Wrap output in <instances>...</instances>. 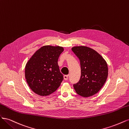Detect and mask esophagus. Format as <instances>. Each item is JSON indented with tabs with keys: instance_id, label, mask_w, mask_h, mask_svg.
Listing matches in <instances>:
<instances>
[{
	"instance_id": "1",
	"label": "esophagus",
	"mask_w": 129,
	"mask_h": 129,
	"mask_svg": "<svg viewBox=\"0 0 129 129\" xmlns=\"http://www.w3.org/2000/svg\"><path fill=\"white\" fill-rule=\"evenodd\" d=\"M63 78L64 80H67L68 79V75H65L63 76Z\"/></svg>"
}]
</instances>
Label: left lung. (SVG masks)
Returning <instances> with one entry per match:
<instances>
[{
	"mask_svg": "<svg viewBox=\"0 0 129 129\" xmlns=\"http://www.w3.org/2000/svg\"><path fill=\"white\" fill-rule=\"evenodd\" d=\"M72 51L79 58L81 76L73 85L78 95L84 97L91 96L98 92L106 82L108 68L106 61L95 50L86 46H75Z\"/></svg>",
	"mask_w": 129,
	"mask_h": 129,
	"instance_id": "1",
	"label": "left lung"
}]
</instances>
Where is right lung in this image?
I'll return each mask as SVG.
<instances>
[{
  "mask_svg": "<svg viewBox=\"0 0 129 129\" xmlns=\"http://www.w3.org/2000/svg\"><path fill=\"white\" fill-rule=\"evenodd\" d=\"M63 48L44 46L36 52L25 66V78L32 90L46 96L55 91L63 81L57 61Z\"/></svg>",
  "mask_w": 129,
  "mask_h": 129,
  "instance_id": "obj_1",
  "label": "right lung"
}]
</instances>
